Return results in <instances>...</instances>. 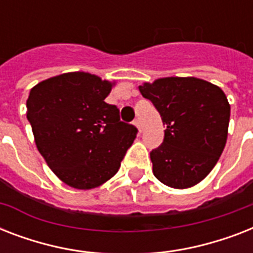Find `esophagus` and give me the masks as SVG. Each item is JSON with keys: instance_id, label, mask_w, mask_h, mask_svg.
Segmentation results:
<instances>
[{"instance_id": "obj_1", "label": "esophagus", "mask_w": 253, "mask_h": 253, "mask_svg": "<svg viewBox=\"0 0 253 253\" xmlns=\"http://www.w3.org/2000/svg\"><path fill=\"white\" fill-rule=\"evenodd\" d=\"M135 125V126L138 127V130H139V132H142V127H140V122H139V119H135L134 122H132Z\"/></svg>"}]
</instances>
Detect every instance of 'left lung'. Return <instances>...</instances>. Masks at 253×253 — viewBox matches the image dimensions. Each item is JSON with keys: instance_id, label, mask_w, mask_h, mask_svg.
<instances>
[{"instance_id": "1", "label": "left lung", "mask_w": 253, "mask_h": 253, "mask_svg": "<svg viewBox=\"0 0 253 253\" xmlns=\"http://www.w3.org/2000/svg\"><path fill=\"white\" fill-rule=\"evenodd\" d=\"M166 125L162 146L151 151L155 177L185 189L215 167L227 140L230 103L219 86L196 77H166L139 86Z\"/></svg>"}]
</instances>
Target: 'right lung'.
I'll list each match as a JSON object with an SVG mask.
<instances>
[{
    "label": "right lung",
    "instance_id": "1",
    "mask_svg": "<svg viewBox=\"0 0 253 253\" xmlns=\"http://www.w3.org/2000/svg\"><path fill=\"white\" fill-rule=\"evenodd\" d=\"M114 83L69 72L39 83L26 102L38 151L75 189L97 188L118 172L138 128L105 102Z\"/></svg>",
    "mask_w": 253,
    "mask_h": 253
}]
</instances>
